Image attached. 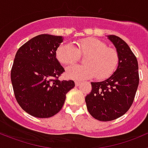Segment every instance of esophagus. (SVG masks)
Instances as JSON below:
<instances>
[{"label": "esophagus", "mask_w": 148, "mask_h": 148, "mask_svg": "<svg viewBox=\"0 0 148 148\" xmlns=\"http://www.w3.org/2000/svg\"><path fill=\"white\" fill-rule=\"evenodd\" d=\"M75 86H76V87H78V86L81 84V82H78V81H75Z\"/></svg>", "instance_id": "34e87169"}]
</instances>
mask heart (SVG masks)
<instances>
[{"label": "heart", "mask_w": 148, "mask_h": 148, "mask_svg": "<svg viewBox=\"0 0 148 148\" xmlns=\"http://www.w3.org/2000/svg\"><path fill=\"white\" fill-rule=\"evenodd\" d=\"M80 56H85L83 59L85 64L67 68L68 78L84 80L95 76L99 80H104L113 75L119 63L118 52L95 38L78 40L75 47L68 43L62 44L56 51L58 61L66 66L75 64Z\"/></svg>", "instance_id": "obj_1"}]
</instances>
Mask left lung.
<instances>
[{
  "label": "left lung",
  "mask_w": 148,
  "mask_h": 148,
  "mask_svg": "<svg viewBox=\"0 0 148 148\" xmlns=\"http://www.w3.org/2000/svg\"><path fill=\"white\" fill-rule=\"evenodd\" d=\"M108 38L118 52V67L108 79L92 82V90L85 97L90 114L101 121L116 119L127 112L139 82L138 61L129 46L116 35H108Z\"/></svg>",
  "instance_id": "left-lung-1"
}]
</instances>
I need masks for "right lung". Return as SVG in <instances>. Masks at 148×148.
<instances>
[{"instance_id": "add662e5", "label": "right lung", "mask_w": 148, "mask_h": 148, "mask_svg": "<svg viewBox=\"0 0 148 148\" xmlns=\"http://www.w3.org/2000/svg\"><path fill=\"white\" fill-rule=\"evenodd\" d=\"M61 36L42 34L22 45L15 55L11 81L17 102L36 118H49L58 113L66 94L75 87L72 80L60 81L64 72L56 58Z\"/></svg>"}]
</instances>
